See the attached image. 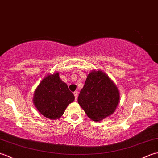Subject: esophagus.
Segmentation results:
<instances>
[{"label": "esophagus", "mask_w": 158, "mask_h": 158, "mask_svg": "<svg viewBox=\"0 0 158 158\" xmlns=\"http://www.w3.org/2000/svg\"><path fill=\"white\" fill-rule=\"evenodd\" d=\"M78 93L77 91L73 92V95H74V96H75V100L76 101L77 100V99H78Z\"/></svg>", "instance_id": "esophagus-1"}]
</instances>
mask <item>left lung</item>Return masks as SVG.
Wrapping results in <instances>:
<instances>
[{
	"mask_svg": "<svg viewBox=\"0 0 158 158\" xmlns=\"http://www.w3.org/2000/svg\"><path fill=\"white\" fill-rule=\"evenodd\" d=\"M119 101L117 87L102 72H91L80 91L78 102L88 117L99 121L114 112Z\"/></svg>",
	"mask_w": 158,
	"mask_h": 158,
	"instance_id": "left-lung-1",
	"label": "left lung"
}]
</instances>
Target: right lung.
<instances>
[{
    "label": "right lung",
    "instance_id": "1",
    "mask_svg": "<svg viewBox=\"0 0 158 158\" xmlns=\"http://www.w3.org/2000/svg\"><path fill=\"white\" fill-rule=\"evenodd\" d=\"M74 95L59 78V73L47 76L39 85L34 93L33 102L38 111L46 118L60 117Z\"/></svg>",
    "mask_w": 158,
    "mask_h": 158
}]
</instances>
